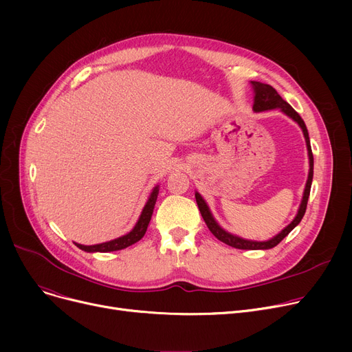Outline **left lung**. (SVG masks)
<instances>
[{
	"instance_id": "1",
	"label": "left lung",
	"mask_w": 352,
	"mask_h": 352,
	"mask_svg": "<svg viewBox=\"0 0 352 352\" xmlns=\"http://www.w3.org/2000/svg\"><path fill=\"white\" fill-rule=\"evenodd\" d=\"M254 85V92H255V97H254V111H267V109H274V108H280L283 113H285L288 117H291L294 121H297L298 125L302 128V133L307 141V148H308V157H309V174H308V179H307V186L304 190V197L301 201V206L298 210L297 217L294 218L292 223L289 226H287L278 235H275L274 238L268 239V241H250V239H244V238H239L235 236L227 231H224L221 228L217 223L215 219L212 218L208 206L206 204V201L202 199V197L195 192V199H197V204L199 208V212L204 218L207 227L210 228V231L214 234V236H217L219 241H223L224 244L238 248V250H270L274 248L275 245H278L283 239L295 228L298 224L300 221L302 219L305 210H307V202H308V197H309V191H311V184H312V175H314V157H312V151H311V144H309V137H308V129L305 126L304 120L300 117V114L295 111L287 101H284L281 98V96L276 92L271 85L268 84H263V82H256L252 81Z\"/></svg>"
}]
</instances>
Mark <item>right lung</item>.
<instances>
[{
    "label": "right lung",
    "instance_id": "1",
    "mask_svg": "<svg viewBox=\"0 0 352 352\" xmlns=\"http://www.w3.org/2000/svg\"><path fill=\"white\" fill-rule=\"evenodd\" d=\"M158 197V187L154 188V191L151 192L150 198H148L146 204L141 212V217L138 219V223L135 224V227L133 228L131 232H128L126 235H122L117 239H113V241L108 243H102V244H97V245H81V244H76L80 250L87 251V252H109V251H118V250H124L129 245H133L135 243H138L140 239L144 236L148 224H150V219L154 211V206L155 201Z\"/></svg>",
    "mask_w": 352,
    "mask_h": 352
}]
</instances>
